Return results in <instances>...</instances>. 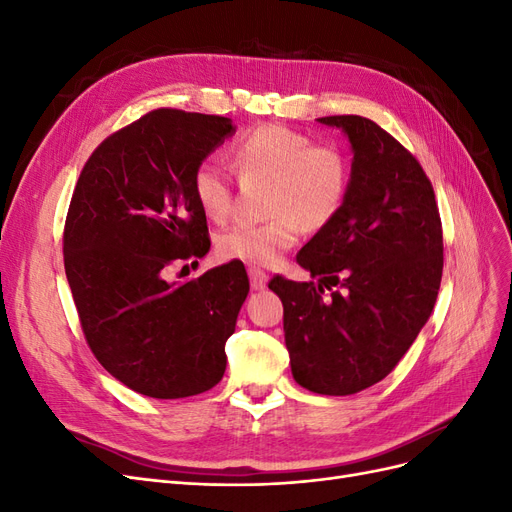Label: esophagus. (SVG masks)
Returning a JSON list of instances; mask_svg holds the SVG:
<instances>
[{
  "label": "esophagus",
  "mask_w": 512,
  "mask_h": 512,
  "mask_svg": "<svg viewBox=\"0 0 512 512\" xmlns=\"http://www.w3.org/2000/svg\"><path fill=\"white\" fill-rule=\"evenodd\" d=\"M247 273H250V282H252V288L254 290H262L267 286V280H269V275L262 271V269H258V267H250L247 269Z\"/></svg>",
  "instance_id": "1"
}]
</instances>
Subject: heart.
<instances>
[{"mask_svg": "<svg viewBox=\"0 0 512 512\" xmlns=\"http://www.w3.org/2000/svg\"><path fill=\"white\" fill-rule=\"evenodd\" d=\"M232 168L241 179H267L265 222L239 224L215 241L222 260L275 265L301 239L303 228L318 232L342 213L350 192V162L335 143H312L307 134L282 123H258L230 145ZM198 209L213 222H226L235 207L232 181L220 166L200 162L190 177Z\"/></svg>", "mask_w": 512, "mask_h": 512, "instance_id": "heart-1", "label": "heart"}]
</instances>
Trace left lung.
<instances>
[{"label":"left lung","instance_id":"8db88e82","mask_svg":"<svg viewBox=\"0 0 512 512\" xmlns=\"http://www.w3.org/2000/svg\"><path fill=\"white\" fill-rule=\"evenodd\" d=\"M318 121L350 138V192L297 256L320 282L275 275L269 288L284 305L294 380L312 393L352 395L389 376L429 320L444 267L442 222L429 177L397 138L361 115Z\"/></svg>","mask_w":512,"mask_h":512}]
</instances>
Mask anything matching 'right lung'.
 <instances>
[{
    "instance_id": "right-lung-1",
    "label": "right lung",
    "mask_w": 512,
    "mask_h": 512,
    "mask_svg": "<svg viewBox=\"0 0 512 512\" xmlns=\"http://www.w3.org/2000/svg\"><path fill=\"white\" fill-rule=\"evenodd\" d=\"M232 132L220 115L156 108L106 136L74 185L64 267L85 342L141 395L192 397L224 376L245 269L232 260L181 284L166 271L209 252L190 177Z\"/></svg>"
}]
</instances>
